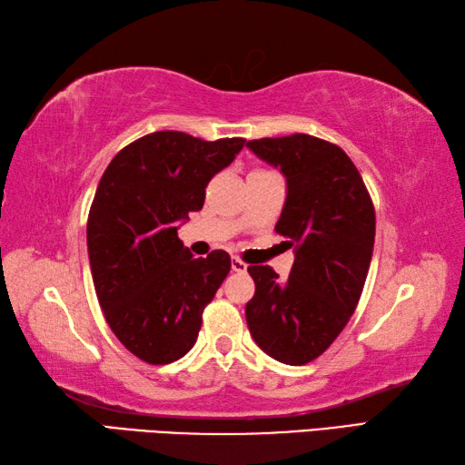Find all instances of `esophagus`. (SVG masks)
<instances>
[{
	"mask_svg": "<svg viewBox=\"0 0 465 465\" xmlns=\"http://www.w3.org/2000/svg\"><path fill=\"white\" fill-rule=\"evenodd\" d=\"M232 270H233V272H246V270H248V264H246V262H242L240 258H232Z\"/></svg>",
	"mask_w": 465,
	"mask_h": 465,
	"instance_id": "esophagus-1",
	"label": "esophagus"
}]
</instances>
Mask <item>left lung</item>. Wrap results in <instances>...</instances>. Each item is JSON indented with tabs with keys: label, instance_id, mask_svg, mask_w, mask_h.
<instances>
[{
	"label": "left lung",
	"instance_id": "1",
	"mask_svg": "<svg viewBox=\"0 0 465 465\" xmlns=\"http://www.w3.org/2000/svg\"><path fill=\"white\" fill-rule=\"evenodd\" d=\"M246 146L284 174L274 230L294 248L286 281L270 266L248 268L256 284L248 329L270 358L302 366L335 341L358 307L374 252V205L356 164L331 142L292 134Z\"/></svg>",
	"mask_w": 465,
	"mask_h": 465
}]
</instances>
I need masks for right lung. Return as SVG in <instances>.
I'll return each mask as SVG.
<instances>
[{
  "mask_svg": "<svg viewBox=\"0 0 465 465\" xmlns=\"http://www.w3.org/2000/svg\"><path fill=\"white\" fill-rule=\"evenodd\" d=\"M243 144L154 132L117 152L97 184L87 219L93 284L107 325L146 364H171L195 345L203 309L230 274L227 252L193 258L176 230Z\"/></svg>",
  "mask_w": 465,
  "mask_h": 465,
  "instance_id": "right-lung-1",
  "label": "right lung"
}]
</instances>
